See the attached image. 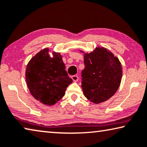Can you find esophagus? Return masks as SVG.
I'll use <instances>...</instances> for the list:
<instances>
[{"label": "esophagus", "mask_w": 147, "mask_h": 147, "mask_svg": "<svg viewBox=\"0 0 147 147\" xmlns=\"http://www.w3.org/2000/svg\"><path fill=\"white\" fill-rule=\"evenodd\" d=\"M71 79H72V80H73L74 81H78V80H79V78H78V76L74 75V76H71Z\"/></svg>", "instance_id": "obj_1"}]
</instances>
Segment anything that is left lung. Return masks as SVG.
<instances>
[{"mask_svg": "<svg viewBox=\"0 0 147 147\" xmlns=\"http://www.w3.org/2000/svg\"><path fill=\"white\" fill-rule=\"evenodd\" d=\"M81 88L85 96L98 104L107 100L117 91L122 76L119 60L105 48H96L84 55Z\"/></svg>", "mask_w": 147, "mask_h": 147, "instance_id": "left-lung-1", "label": "left lung"}]
</instances>
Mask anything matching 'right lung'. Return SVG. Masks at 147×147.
Returning a JSON list of instances; mask_svg holds the SVG:
<instances>
[{
    "instance_id": "right-lung-1",
    "label": "right lung",
    "mask_w": 147,
    "mask_h": 147,
    "mask_svg": "<svg viewBox=\"0 0 147 147\" xmlns=\"http://www.w3.org/2000/svg\"><path fill=\"white\" fill-rule=\"evenodd\" d=\"M45 49L31 58L26 71L27 85L31 94L44 105H55L64 96L72 82L65 70L66 66L59 53L49 55Z\"/></svg>"
}]
</instances>
